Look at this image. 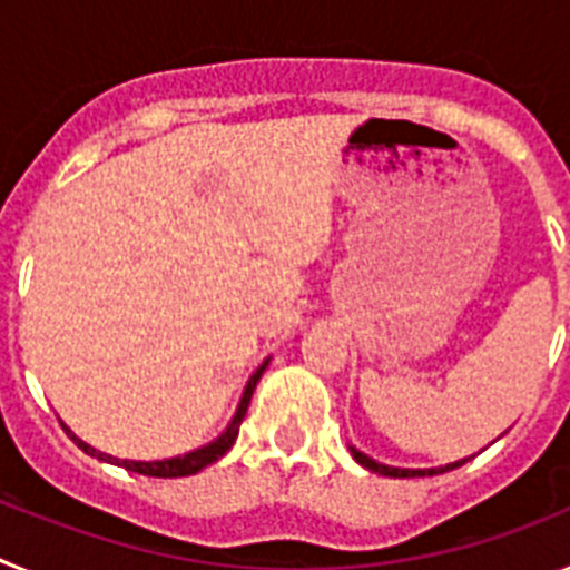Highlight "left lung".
Segmentation results:
<instances>
[{"mask_svg": "<svg viewBox=\"0 0 570 570\" xmlns=\"http://www.w3.org/2000/svg\"><path fill=\"white\" fill-rule=\"evenodd\" d=\"M351 454H354V460L360 462V465H365L367 471L374 473H382V476H434V473H442L445 468H431V471H405V468H387V465H380V462H374L371 456H365L362 451H356V448H351ZM465 462V460H462ZM462 462H454V465H448V471L451 468H460Z\"/></svg>", "mask_w": 570, "mask_h": 570, "instance_id": "1", "label": "left lung"}]
</instances>
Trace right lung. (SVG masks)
<instances>
[{
    "label": "right lung",
    "instance_id": "1",
    "mask_svg": "<svg viewBox=\"0 0 570 570\" xmlns=\"http://www.w3.org/2000/svg\"><path fill=\"white\" fill-rule=\"evenodd\" d=\"M265 365H268V362H265ZM265 365H262L259 371H256V374L250 376L248 387H245V394H242V402H239V407H236V416H234V422H230V425H228V431H225V434L219 436V440L210 442V445L199 448V451H190V454H185V456H176V460H163V462H130V460H122V462H119V460H114V456L99 454V451H94V448H90V445H85V442L79 440V436L70 434V431H68V434H70V440H73L79 448H82L85 454L99 456V460L116 462V465H125V471L142 473V476H163V480H174V476H190V473L203 471L205 465H210V462H216V460H219V456L228 454L230 445H234V440H236V434H239V425H242V420H245V411H248L250 396H254V387H256V382H259V376H262V371H265Z\"/></svg>",
    "mask_w": 570,
    "mask_h": 570
}]
</instances>
